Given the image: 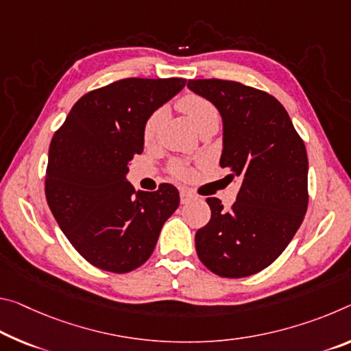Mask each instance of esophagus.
<instances>
[{
  "label": "esophagus",
  "instance_id": "34e87169",
  "mask_svg": "<svg viewBox=\"0 0 351 351\" xmlns=\"http://www.w3.org/2000/svg\"><path fill=\"white\" fill-rule=\"evenodd\" d=\"M180 198H181V203L182 204H186V203H189V202H192L193 199V195L189 191H184V189H182V191L180 192Z\"/></svg>",
  "mask_w": 351,
  "mask_h": 351
}]
</instances>
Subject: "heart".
<instances>
[{"mask_svg": "<svg viewBox=\"0 0 351 351\" xmlns=\"http://www.w3.org/2000/svg\"><path fill=\"white\" fill-rule=\"evenodd\" d=\"M176 108L180 112L184 114L191 123L195 126L198 132L209 126H219L220 115L219 110H217L215 106L209 101L208 98L202 95H197V93H186L176 101ZM165 120V109H156L154 112L148 117L145 121V126H143V141L147 143L153 142L156 137H158L160 128L164 125ZM170 171L175 176H187L189 175V167L181 162V160H175L170 165Z\"/></svg>", "mask_w": 351, "mask_h": 351, "instance_id": "1", "label": "heart"}]
</instances>
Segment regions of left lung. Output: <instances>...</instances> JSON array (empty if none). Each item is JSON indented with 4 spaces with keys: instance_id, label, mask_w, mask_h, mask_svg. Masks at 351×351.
<instances>
[{
    "instance_id": "left-lung-1",
    "label": "left lung",
    "mask_w": 351,
    "mask_h": 351,
    "mask_svg": "<svg viewBox=\"0 0 351 351\" xmlns=\"http://www.w3.org/2000/svg\"><path fill=\"white\" fill-rule=\"evenodd\" d=\"M187 87L219 109L220 167L241 181L230 210L219 198H206L210 220L197 231V254L219 276L254 275L285 252L304 219L306 147L287 110L267 92L223 80H189Z\"/></svg>"
}]
</instances>
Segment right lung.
Masks as SVG:
<instances>
[{"label":"right lung","instance_id":"right-lung-1","mask_svg":"<svg viewBox=\"0 0 351 351\" xmlns=\"http://www.w3.org/2000/svg\"><path fill=\"white\" fill-rule=\"evenodd\" d=\"M184 86L182 77L115 81L77 99L53 136L48 206L76 252L98 269L128 274L141 267L180 206L175 186L136 192L126 173L143 152L148 117Z\"/></svg>","mask_w":351,"mask_h":351}]
</instances>
